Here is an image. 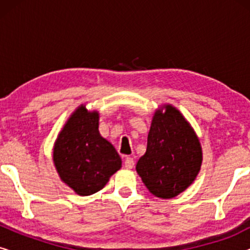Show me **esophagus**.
I'll list each match as a JSON object with an SVG mask.
<instances>
[{
  "label": "esophagus",
  "mask_w": 250,
  "mask_h": 250,
  "mask_svg": "<svg viewBox=\"0 0 250 250\" xmlns=\"http://www.w3.org/2000/svg\"><path fill=\"white\" fill-rule=\"evenodd\" d=\"M124 166H125V168H127V169L133 168V167H134V159L131 158V157H127V158L125 159Z\"/></svg>",
  "instance_id": "obj_1"
}]
</instances>
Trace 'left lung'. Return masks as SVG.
I'll list each match as a JSON object with an SVG mask.
<instances>
[{
  "mask_svg": "<svg viewBox=\"0 0 250 250\" xmlns=\"http://www.w3.org/2000/svg\"><path fill=\"white\" fill-rule=\"evenodd\" d=\"M201 163L203 150L189 122L170 104L157 109L146 151L136 164L150 192L163 199L176 197L196 180Z\"/></svg>",
  "mask_w": 250,
  "mask_h": 250,
  "instance_id": "1",
  "label": "left lung"
}]
</instances>
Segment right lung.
I'll return each mask as SVG.
<instances>
[{
	"mask_svg": "<svg viewBox=\"0 0 250 250\" xmlns=\"http://www.w3.org/2000/svg\"><path fill=\"white\" fill-rule=\"evenodd\" d=\"M53 163L62 182L80 196L101 189L122 167L114 146L99 132V112L84 104L75 110L58 135Z\"/></svg>",
	"mask_w": 250,
	"mask_h": 250,
	"instance_id": "right-lung-1",
	"label": "right lung"
}]
</instances>
